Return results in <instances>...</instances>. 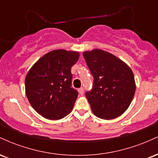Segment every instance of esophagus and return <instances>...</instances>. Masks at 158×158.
I'll return each instance as SVG.
<instances>
[{"label":"esophagus","instance_id":"34e87169","mask_svg":"<svg viewBox=\"0 0 158 158\" xmlns=\"http://www.w3.org/2000/svg\"><path fill=\"white\" fill-rule=\"evenodd\" d=\"M79 93L81 95V94H84V88H79Z\"/></svg>","mask_w":158,"mask_h":158}]
</instances>
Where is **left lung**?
<instances>
[{"mask_svg":"<svg viewBox=\"0 0 158 158\" xmlns=\"http://www.w3.org/2000/svg\"><path fill=\"white\" fill-rule=\"evenodd\" d=\"M94 77L93 88L85 96L99 118H117L128 109L135 94L131 69L117 56L100 49L83 52Z\"/></svg>","mask_w":158,"mask_h":158,"instance_id":"left-lung-1","label":"left lung"}]
</instances>
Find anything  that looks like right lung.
<instances>
[{
    "instance_id": "right-lung-1",
    "label": "right lung",
    "mask_w": 158,
    "mask_h": 158,
    "mask_svg": "<svg viewBox=\"0 0 158 158\" xmlns=\"http://www.w3.org/2000/svg\"><path fill=\"white\" fill-rule=\"evenodd\" d=\"M79 58L76 51L52 50L40 58L27 73V97L44 118L62 119L73 108L78 92L71 88V68Z\"/></svg>"
}]
</instances>
